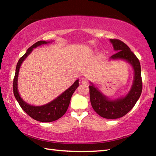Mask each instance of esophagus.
<instances>
[{"mask_svg":"<svg viewBox=\"0 0 156 156\" xmlns=\"http://www.w3.org/2000/svg\"><path fill=\"white\" fill-rule=\"evenodd\" d=\"M81 82H82V83L84 84H87L88 83H89L88 79L87 78H82Z\"/></svg>","mask_w":156,"mask_h":156,"instance_id":"esophagus-1","label":"esophagus"}]
</instances>
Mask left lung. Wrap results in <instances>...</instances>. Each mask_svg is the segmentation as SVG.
<instances>
[{
	"label": "left lung",
	"mask_w": 156,
	"mask_h": 156,
	"mask_svg": "<svg viewBox=\"0 0 156 156\" xmlns=\"http://www.w3.org/2000/svg\"><path fill=\"white\" fill-rule=\"evenodd\" d=\"M115 54L111 56L113 60L122 59L132 65L134 70V80L131 90L125 97L114 100L108 98L94 85L89 86L91 106L95 112L107 119H116L125 115L136 105L142 90L141 67L139 60L126 44L118 39H110Z\"/></svg>",
	"instance_id": "8db88e82"
}]
</instances>
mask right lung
Segmentation results:
<instances>
[{
	"label": "right lung",
	"instance_id": "obj_1",
	"mask_svg": "<svg viewBox=\"0 0 156 156\" xmlns=\"http://www.w3.org/2000/svg\"><path fill=\"white\" fill-rule=\"evenodd\" d=\"M49 43L50 42H46L44 41H38L27 50L25 54L20 58L17 63L14 82H13V91H14L16 99L19 103L20 107L33 119L43 122H53V121L59 119L60 118H61L65 114L68 109L69 105L71 98H72L73 94L74 93L76 89L79 86L78 80H76L74 83L69 88L65 91L62 94H60L56 99H54L53 101L46 105H42V106L30 105L21 98L18 91L17 85L18 72H19L21 64H22L23 60L28 56V55L30 54L34 48H36V47L40 46L41 44H47Z\"/></svg>",
	"mask_w": 156,
	"mask_h": 156
}]
</instances>
